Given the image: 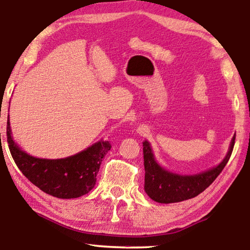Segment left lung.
Masks as SVG:
<instances>
[{"mask_svg":"<svg viewBox=\"0 0 250 250\" xmlns=\"http://www.w3.org/2000/svg\"><path fill=\"white\" fill-rule=\"evenodd\" d=\"M235 145L232 137L229 150L221 163L210 170L196 175H179L161 167L152 153L150 143L143 142V160H145V191L152 200L158 203H177L197 196L213 183L221 174L229 160Z\"/></svg>","mask_w":250,"mask_h":250,"instance_id":"1","label":"left lung"}]
</instances>
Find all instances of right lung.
<instances>
[{"label":"right lung","mask_w":250,"mask_h":250,"mask_svg":"<svg viewBox=\"0 0 250 250\" xmlns=\"http://www.w3.org/2000/svg\"><path fill=\"white\" fill-rule=\"evenodd\" d=\"M11 134L7 120L8 149L15 164L34 185L58 198H76L89 193L96 184L104 156L111 149L108 141H99L69 158L39 159L21 150Z\"/></svg>","instance_id":"obj_1"}]
</instances>
